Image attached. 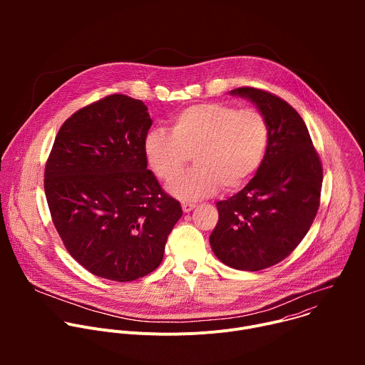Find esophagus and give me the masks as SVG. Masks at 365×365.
I'll list each match as a JSON object with an SVG mask.
<instances>
[{"label":"esophagus","mask_w":365,"mask_h":365,"mask_svg":"<svg viewBox=\"0 0 365 365\" xmlns=\"http://www.w3.org/2000/svg\"><path fill=\"white\" fill-rule=\"evenodd\" d=\"M195 207H196V203H190V202H183V203H182V210H183L185 214L193 211Z\"/></svg>","instance_id":"esophagus-1"}]
</instances>
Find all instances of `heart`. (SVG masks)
Segmentation results:
<instances>
[{"label": "heart", "mask_w": 365, "mask_h": 365, "mask_svg": "<svg viewBox=\"0 0 365 365\" xmlns=\"http://www.w3.org/2000/svg\"><path fill=\"white\" fill-rule=\"evenodd\" d=\"M270 128L252 108L224 102L193 103L170 121V131L153 128L144 137L145 160L159 179L172 180L193 154L195 168L179 175L169 192L182 200H197L241 187L262 166Z\"/></svg>", "instance_id": "obj_1"}]
</instances>
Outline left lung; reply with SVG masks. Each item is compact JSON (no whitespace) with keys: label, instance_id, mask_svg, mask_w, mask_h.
I'll use <instances>...</instances> for the list:
<instances>
[{"label":"left lung","instance_id":"8db88e82","mask_svg":"<svg viewBox=\"0 0 365 365\" xmlns=\"http://www.w3.org/2000/svg\"><path fill=\"white\" fill-rule=\"evenodd\" d=\"M230 93L254 103L270 138L255 176L217 203L220 220L210 242L224 264L258 272L280 263L307 234L319 207L322 165L304 121L286 101L250 86Z\"/></svg>","mask_w":365,"mask_h":365}]
</instances>
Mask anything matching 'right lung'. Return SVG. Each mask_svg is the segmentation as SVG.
<instances>
[{"mask_svg": "<svg viewBox=\"0 0 365 365\" xmlns=\"http://www.w3.org/2000/svg\"><path fill=\"white\" fill-rule=\"evenodd\" d=\"M147 107L108 95L61 127L44 169V192L66 250L92 274L131 282L158 269L180 203L147 170Z\"/></svg>", "mask_w": 365, "mask_h": 365, "instance_id": "1", "label": "right lung"}]
</instances>
